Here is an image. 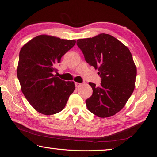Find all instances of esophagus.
I'll list each match as a JSON object with an SVG mask.
<instances>
[{
    "mask_svg": "<svg viewBox=\"0 0 157 157\" xmlns=\"http://www.w3.org/2000/svg\"><path fill=\"white\" fill-rule=\"evenodd\" d=\"M82 85L81 83H78V82H75V87H80Z\"/></svg>",
    "mask_w": 157,
    "mask_h": 157,
    "instance_id": "obj_1",
    "label": "esophagus"
}]
</instances>
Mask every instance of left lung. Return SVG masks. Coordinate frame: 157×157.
Instances as JSON below:
<instances>
[{"label":"left lung","mask_w":157,"mask_h":157,"mask_svg":"<svg viewBox=\"0 0 157 157\" xmlns=\"http://www.w3.org/2000/svg\"><path fill=\"white\" fill-rule=\"evenodd\" d=\"M77 46L85 59L98 70L99 86L90 82L93 94L86 100L88 110L100 117H107L122 110L135 89L137 67L128 47L105 33L79 39Z\"/></svg>","instance_id":"1"}]
</instances>
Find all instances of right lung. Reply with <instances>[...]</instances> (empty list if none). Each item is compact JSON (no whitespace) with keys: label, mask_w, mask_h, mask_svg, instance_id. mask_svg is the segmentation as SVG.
<instances>
[{"label":"right lung","mask_w":157,"mask_h":157,"mask_svg":"<svg viewBox=\"0 0 157 157\" xmlns=\"http://www.w3.org/2000/svg\"><path fill=\"white\" fill-rule=\"evenodd\" d=\"M75 43L74 40L40 35L20 50L17 78L26 100L39 113L51 115L60 112L75 90L73 81H63L54 75L56 65Z\"/></svg>","instance_id":"add662e5"}]
</instances>
